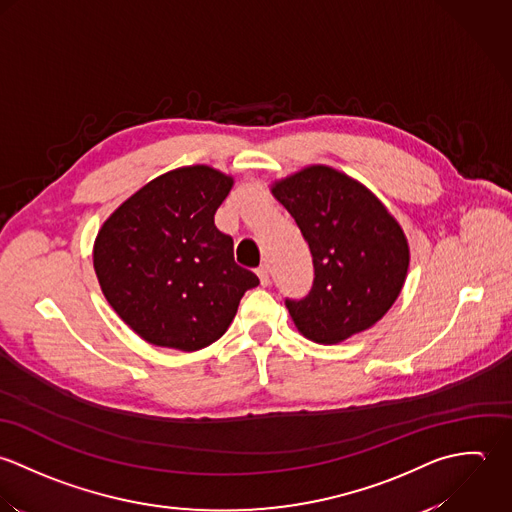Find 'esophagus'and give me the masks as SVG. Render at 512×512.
I'll return each instance as SVG.
<instances>
[{
  "instance_id": "34e87169",
  "label": "esophagus",
  "mask_w": 512,
  "mask_h": 512,
  "mask_svg": "<svg viewBox=\"0 0 512 512\" xmlns=\"http://www.w3.org/2000/svg\"><path fill=\"white\" fill-rule=\"evenodd\" d=\"M257 275H259V281H261L263 287H267V285L271 283V279H269V267H267V265H261V267L257 269Z\"/></svg>"
}]
</instances>
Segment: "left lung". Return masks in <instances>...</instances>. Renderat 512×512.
<instances>
[{
  "label": "left lung",
  "instance_id": "left-lung-1",
  "mask_svg": "<svg viewBox=\"0 0 512 512\" xmlns=\"http://www.w3.org/2000/svg\"><path fill=\"white\" fill-rule=\"evenodd\" d=\"M308 243L314 281L285 305L299 332L338 344L374 326L406 283L404 229L366 186L330 166H308L271 186Z\"/></svg>",
  "mask_w": 512,
  "mask_h": 512
}]
</instances>
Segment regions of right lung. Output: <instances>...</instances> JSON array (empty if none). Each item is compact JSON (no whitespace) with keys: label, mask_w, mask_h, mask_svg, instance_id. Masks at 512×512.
I'll return each mask as SVG.
<instances>
[{"label":"right lung","mask_w":512,"mask_h":512,"mask_svg":"<svg viewBox=\"0 0 512 512\" xmlns=\"http://www.w3.org/2000/svg\"><path fill=\"white\" fill-rule=\"evenodd\" d=\"M233 178L204 164L158 176L106 219L93 263L103 295L146 342L194 352L223 336L255 273L213 215Z\"/></svg>","instance_id":"add662e5"}]
</instances>
